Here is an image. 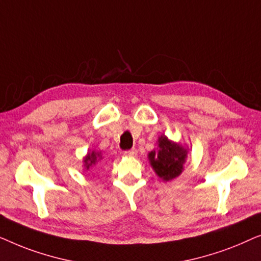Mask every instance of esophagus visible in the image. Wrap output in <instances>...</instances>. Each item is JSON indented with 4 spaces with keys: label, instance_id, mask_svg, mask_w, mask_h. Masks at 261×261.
<instances>
[{
    "label": "esophagus",
    "instance_id": "esophagus-1",
    "mask_svg": "<svg viewBox=\"0 0 261 261\" xmlns=\"http://www.w3.org/2000/svg\"><path fill=\"white\" fill-rule=\"evenodd\" d=\"M123 154L126 156H135L137 155V149L132 148V149H129V151H124Z\"/></svg>",
    "mask_w": 261,
    "mask_h": 261
}]
</instances>
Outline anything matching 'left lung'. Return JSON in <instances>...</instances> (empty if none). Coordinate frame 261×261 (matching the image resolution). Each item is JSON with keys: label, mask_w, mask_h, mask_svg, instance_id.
I'll list each match as a JSON object with an SVG mask.
<instances>
[{"label": "left lung", "mask_w": 261, "mask_h": 261, "mask_svg": "<svg viewBox=\"0 0 261 261\" xmlns=\"http://www.w3.org/2000/svg\"><path fill=\"white\" fill-rule=\"evenodd\" d=\"M188 149L162 135L158 139V149L148 153L149 164L164 181H170L179 176L184 170Z\"/></svg>", "instance_id": "left-lung-1"}]
</instances>
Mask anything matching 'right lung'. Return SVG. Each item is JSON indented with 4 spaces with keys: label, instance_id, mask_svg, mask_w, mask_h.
<instances>
[{
    "label": "right lung",
    "instance_id": "obj_1",
    "mask_svg": "<svg viewBox=\"0 0 261 261\" xmlns=\"http://www.w3.org/2000/svg\"><path fill=\"white\" fill-rule=\"evenodd\" d=\"M101 158H102L101 153L95 152V151L89 152L88 154L84 156V160H83V162H84V169L89 170L92 165H95V164L97 163L98 159H101Z\"/></svg>",
    "mask_w": 261,
    "mask_h": 261
}]
</instances>
